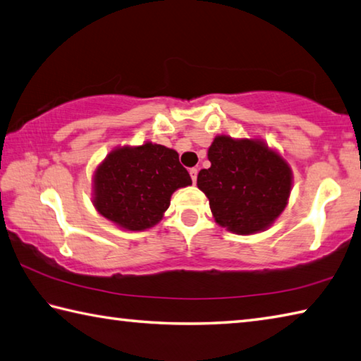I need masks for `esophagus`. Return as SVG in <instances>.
Returning <instances> with one entry per match:
<instances>
[{
  "mask_svg": "<svg viewBox=\"0 0 361 361\" xmlns=\"http://www.w3.org/2000/svg\"><path fill=\"white\" fill-rule=\"evenodd\" d=\"M197 173H199V170L195 169V167H192V169H189V175H191V180H192V183H195L197 181Z\"/></svg>",
  "mask_w": 361,
  "mask_h": 361,
  "instance_id": "esophagus-1",
  "label": "esophagus"
}]
</instances>
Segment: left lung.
I'll return each instance as SVG.
<instances>
[{"label":"left lung","mask_w":361,"mask_h":361,"mask_svg":"<svg viewBox=\"0 0 361 361\" xmlns=\"http://www.w3.org/2000/svg\"><path fill=\"white\" fill-rule=\"evenodd\" d=\"M209 169L197 186L209 200L216 224L237 235L270 228L289 203L290 164L265 140L216 135L208 148Z\"/></svg>","instance_id":"8db88e82"}]
</instances>
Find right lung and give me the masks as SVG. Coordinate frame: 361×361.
<instances>
[{
  "mask_svg": "<svg viewBox=\"0 0 361 361\" xmlns=\"http://www.w3.org/2000/svg\"><path fill=\"white\" fill-rule=\"evenodd\" d=\"M191 185L178 153L148 140L116 147L97 164L91 202L116 227L142 232L164 218L176 189Z\"/></svg>",
  "mask_w": 361,
  "mask_h": 361,
  "instance_id": "obj_1",
  "label": "right lung"
}]
</instances>
